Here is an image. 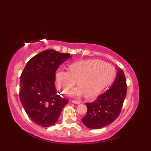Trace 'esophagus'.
<instances>
[{
  "mask_svg": "<svg viewBox=\"0 0 151 151\" xmlns=\"http://www.w3.org/2000/svg\"><path fill=\"white\" fill-rule=\"evenodd\" d=\"M72 103H73V104H81V101H75V100H73V101H72Z\"/></svg>",
  "mask_w": 151,
  "mask_h": 151,
  "instance_id": "1",
  "label": "esophagus"
}]
</instances>
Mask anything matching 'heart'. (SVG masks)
<instances>
[{
  "label": "heart",
  "mask_w": 151,
  "mask_h": 151,
  "mask_svg": "<svg viewBox=\"0 0 151 151\" xmlns=\"http://www.w3.org/2000/svg\"><path fill=\"white\" fill-rule=\"evenodd\" d=\"M114 67L100 60L80 61L69 66V70H58L56 74L57 88L66 93L77 81L78 87L69 92L71 97H78L85 94L88 98L99 95L114 79Z\"/></svg>",
  "instance_id": "obj_1"
}]
</instances>
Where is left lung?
Returning <instances> with one entry per match:
<instances>
[{"label":"left lung","instance_id":"obj_1","mask_svg":"<svg viewBox=\"0 0 151 151\" xmlns=\"http://www.w3.org/2000/svg\"><path fill=\"white\" fill-rule=\"evenodd\" d=\"M117 70L116 78L111 87L95 101L86 103L87 114L82 121L89 129H99L106 127L113 123L121 113L127 86L123 70L121 69Z\"/></svg>","mask_w":151,"mask_h":151}]
</instances>
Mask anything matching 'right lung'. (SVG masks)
Here are the masks:
<instances>
[{
    "label": "right lung",
    "mask_w": 151,
    "mask_h": 151,
    "mask_svg": "<svg viewBox=\"0 0 151 151\" xmlns=\"http://www.w3.org/2000/svg\"><path fill=\"white\" fill-rule=\"evenodd\" d=\"M71 57L52 49L44 50L28 61L20 77L19 98L28 116L43 127L52 126L68 100L57 94L55 73Z\"/></svg>",
    "instance_id": "obj_1"
}]
</instances>
